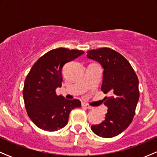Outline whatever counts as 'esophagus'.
<instances>
[{"instance_id":"1","label":"esophagus","mask_w":157,"mask_h":157,"mask_svg":"<svg viewBox=\"0 0 157 157\" xmlns=\"http://www.w3.org/2000/svg\"><path fill=\"white\" fill-rule=\"evenodd\" d=\"M82 106H84V107H86V109H93V107H92V106L89 105V104H86V103H82Z\"/></svg>"}]
</instances>
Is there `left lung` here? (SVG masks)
<instances>
[{"mask_svg":"<svg viewBox=\"0 0 157 157\" xmlns=\"http://www.w3.org/2000/svg\"><path fill=\"white\" fill-rule=\"evenodd\" d=\"M87 57L102 65L104 71L101 90L111 94L104 98V104L109 109L105 120L91 125V128L101 137H113L125 130L134 118L140 98L138 77L128 61L111 48L89 50Z\"/></svg>","mask_w":157,"mask_h":157,"instance_id":"1","label":"left lung"}]
</instances>
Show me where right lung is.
Segmentation results:
<instances>
[{
  "label": "right lung",
  "instance_id": "obj_1",
  "mask_svg": "<svg viewBox=\"0 0 157 157\" xmlns=\"http://www.w3.org/2000/svg\"><path fill=\"white\" fill-rule=\"evenodd\" d=\"M83 51L58 48L48 52L33 65L25 80L23 96L31 120L40 128L55 131L68 123V115L81 106L79 100L57 96L55 90L62 85V68Z\"/></svg>",
  "mask_w": 157,
  "mask_h": 157
}]
</instances>
